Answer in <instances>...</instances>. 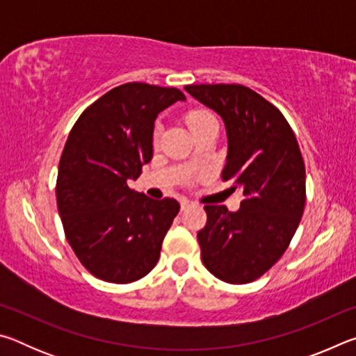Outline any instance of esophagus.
I'll use <instances>...</instances> for the list:
<instances>
[{"instance_id": "esophagus-1", "label": "esophagus", "mask_w": 356, "mask_h": 356, "mask_svg": "<svg viewBox=\"0 0 356 356\" xmlns=\"http://www.w3.org/2000/svg\"><path fill=\"white\" fill-rule=\"evenodd\" d=\"M191 206H195V202H193V201H188V200L180 201V209H182V210H186V209L191 207Z\"/></svg>"}]
</instances>
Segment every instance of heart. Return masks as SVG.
I'll return each mask as SVG.
<instances>
[{"instance_id":"obj_1","label":"heart","mask_w":356,"mask_h":356,"mask_svg":"<svg viewBox=\"0 0 356 356\" xmlns=\"http://www.w3.org/2000/svg\"><path fill=\"white\" fill-rule=\"evenodd\" d=\"M185 120L193 134H195L196 130H200L201 127H206V125L216 124L215 116L207 110H193L186 114ZM155 140H156V134H155Z\"/></svg>"}]
</instances>
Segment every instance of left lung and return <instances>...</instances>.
Returning a JSON list of instances; mask_svg holds the SVG:
<instances>
[{
    "mask_svg": "<svg viewBox=\"0 0 356 356\" xmlns=\"http://www.w3.org/2000/svg\"><path fill=\"white\" fill-rule=\"evenodd\" d=\"M185 91L225 120L227 156L221 179L243 191L237 212L204 206L197 232L206 268L246 284L284 254L306 202V171L297 138L275 105L242 84H190Z\"/></svg>",
    "mask_w": 356,
    "mask_h": 356,
    "instance_id": "obj_1",
    "label": "left lung"
}]
</instances>
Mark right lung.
Here are the masks:
<instances>
[{"mask_svg":"<svg viewBox=\"0 0 356 356\" xmlns=\"http://www.w3.org/2000/svg\"><path fill=\"white\" fill-rule=\"evenodd\" d=\"M177 100L185 95L176 88L125 83L89 105L70 130L56 202L65 238L95 278L129 284L159 262L180 206L172 197L150 200L127 180L152 160L155 119Z\"/></svg>","mask_w":356,"mask_h":356,"instance_id":"add662e5","label":"right lung"}]
</instances>
